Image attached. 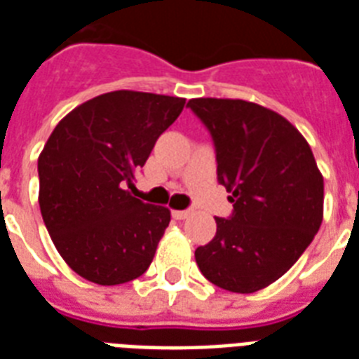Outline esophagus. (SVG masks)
<instances>
[{
	"mask_svg": "<svg viewBox=\"0 0 359 359\" xmlns=\"http://www.w3.org/2000/svg\"><path fill=\"white\" fill-rule=\"evenodd\" d=\"M188 216H190V210H173L175 219H186Z\"/></svg>",
	"mask_w": 359,
	"mask_h": 359,
	"instance_id": "obj_1",
	"label": "esophagus"
}]
</instances>
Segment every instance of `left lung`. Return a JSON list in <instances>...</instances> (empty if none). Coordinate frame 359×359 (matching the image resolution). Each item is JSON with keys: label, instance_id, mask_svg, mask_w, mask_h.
<instances>
[{"label": "left lung", "instance_id": "1", "mask_svg": "<svg viewBox=\"0 0 359 359\" xmlns=\"http://www.w3.org/2000/svg\"><path fill=\"white\" fill-rule=\"evenodd\" d=\"M212 134L218 182L235 207L196 250L201 273L219 289L250 294L278 281L323 224L324 179L306 137L283 115L240 98H191Z\"/></svg>", "mask_w": 359, "mask_h": 359}]
</instances>
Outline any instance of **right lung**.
Returning <instances> with one entry per match:
<instances>
[{
	"mask_svg": "<svg viewBox=\"0 0 359 359\" xmlns=\"http://www.w3.org/2000/svg\"><path fill=\"white\" fill-rule=\"evenodd\" d=\"M186 98L111 91L80 104L39 156V205L63 261L87 281L121 285L151 266L171 222L165 207L135 199V171Z\"/></svg>",
	"mask_w": 359,
	"mask_h": 359,
	"instance_id": "right-lung-1",
	"label": "right lung"
}]
</instances>
